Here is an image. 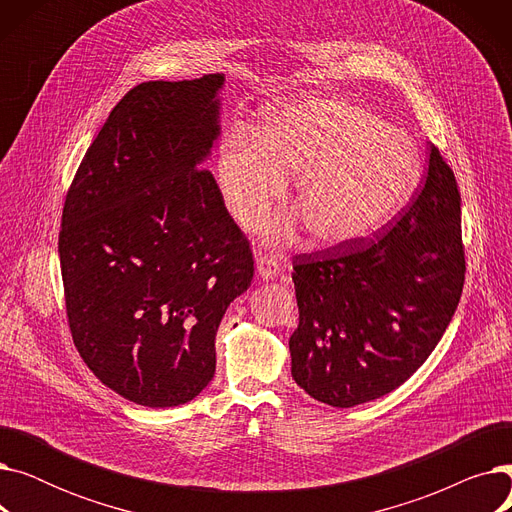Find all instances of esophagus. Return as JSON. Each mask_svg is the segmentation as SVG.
<instances>
[{
    "mask_svg": "<svg viewBox=\"0 0 512 512\" xmlns=\"http://www.w3.org/2000/svg\"><path fill=\"white\" fill-rule=\"evenodd\" d=\"M257 274L261 280H276L282 274V263L276 257H259L257 259Z\"/></svg>",
    "mask_w": 512,
    "mask_h": 512,
    "instance_id": "obj_1",
    "label": "esophagus"
}]
</instances>
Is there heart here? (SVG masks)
<instances>
[{"instance_id":"1","label":"heart","mask_w":512,"mask_h":512,"mask_svg":"<svg viewBox=\"0 0 512 512\" xmlns=\"http://www.w3.org/2000/svg\"><path fill=\"white\" fill-rule=\"evenodd\" d=\"M294 172L292 203L317 245L346 247L386 226L411 201L421 159L407 132L338 97L267 107L257 132H234L222 143L218 182L242 226L272 209ZM297 224L284 218L265 234L280 242Z\"/></svg>"}]
</instances>
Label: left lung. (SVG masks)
I'll list each match as a JSON object with an SVG mask.
<instances>
[{
    "mask_svg": "<svg viewBox=\"0 0 512 512\" xmlns=\"http://www.w3.org/2000/svg\"><path fill=\"white\" fill-rule=\"evenodd\" d=\"M292 378L348 409L380 398L432 355L465 282L461 195L440 151L402 218L375 238L294 257Z\"/></svg>",
    "mask_w": 512,
    "mask_h": 512,
    "instance_id": "obj_1",
    "label": "left lung"
}]
</instances>
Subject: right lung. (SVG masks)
Here are the masks:
<instances>
[{
  "label": "right lung",
  "instance_id": "right-lung-1",
  "mask_svg": "<svg viewBox=\"0 0 512 512\" xmlns=\"http://www.w3.org/2000/svg\"><path fill=\"white\" fill-rule=\"evenodd\" d=\"M222 72L151 80L105 120L66 195L58 242L80 357L151 409L199 396L253 253L203 164L222 134Z\"/></svg>",
  "mask_w": 512,
  "mask_h": 512
}]
</instances>
